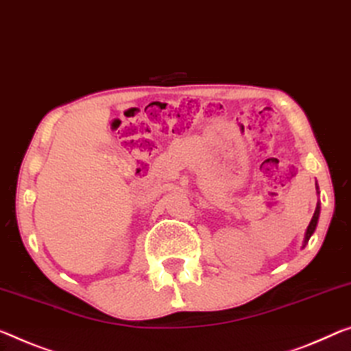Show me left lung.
I'll list each match as a JSON object with an SVG mask.
<instances>
[{
    "label": "left lung",
    "instance_id": "left-lung-1",
    "mask_svg": "<svg viewBox=\"0 0 351 351\" xmlns=\"http://www.w3.org/2000/svg\"><path fill=\"white\" fill-rule=\"evenodd\" d=\"M315 190H317V194H320V191H319V185L315 186ZM319 217H320V201L317 202V207H315L314 217H312V219H311L309 226H307V229H306V234H304V240H303V246H301V247H304V246L307 245V241H309V239H311V237H312V234H314V232H315L317 223H319Z\"/></svg>",
    "mask_w": 351,
    "mask_h": 351
}]
</instances>
